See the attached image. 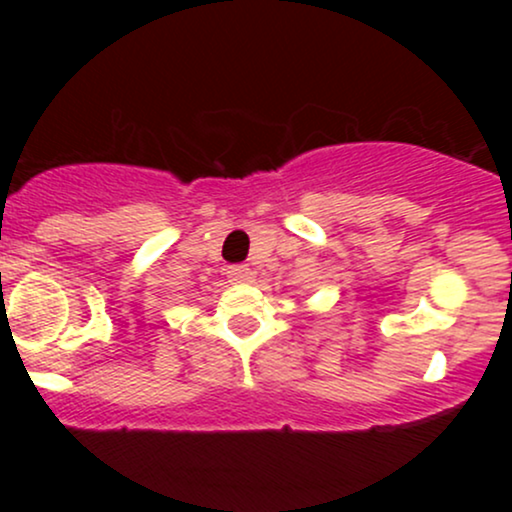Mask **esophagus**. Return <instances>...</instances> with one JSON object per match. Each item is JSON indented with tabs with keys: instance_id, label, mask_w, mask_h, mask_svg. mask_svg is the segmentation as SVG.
Instances as JSON below:
<instances>
[{
	"instance_id": "esophagus-1",
	"label": "esophagus",
	"mask_w": 512,
	"mask_h": 512,
	"mask_svg": "<svg viewBox=\"0 0 512 512\" xmlns=\"http://www.w3.org/2000/svg\"><path fill=\"white\" fill-rule=\"evenodd\" d=\"M228 279L233 281V284H245V281L252 279V272L245 264H236V267H228Z\"/></svg>"
}]
</instances>
